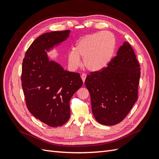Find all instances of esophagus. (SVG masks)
<instances>
[{
  "label": "esophagus",
  "instance_id": "1",
  "mask_svg": "<svg viewBox=\"0 0 159 159\" xmlns=\"http://www.w3.org/2000/svg\"><path fill=\"white\" fill-rule=\"evenodd\" d=\"M86 76H87V75H86L85 74H81V79H82V80H83V82L84 83L85 82V78H86Z\"/></svg>",
  "mask_w": 159,
  "mask_h": 159
}]
</instances>
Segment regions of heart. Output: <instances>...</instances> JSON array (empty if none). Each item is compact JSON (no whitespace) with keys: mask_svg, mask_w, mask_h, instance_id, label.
<instances>
[{"mask_svg":"<svg viewBox=\"0 0 159 159\" xmlns=\"http://www.w3.org/2000/svg\"><path fill=\"white\" fill-rule=\"evenodd\" d=\"M117 46L113 33L102 31L85 35L77 41L74 50L68 54V64L71 70L81 65V57L84 66L90 71H98L105 68L112 60Z\"/></svg>","mask_w":159,"mask_h":159,"instance_id":"b5f03b06","label":"heart"}]
</instances>
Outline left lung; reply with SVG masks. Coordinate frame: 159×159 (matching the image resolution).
Returning <instances> with one entry per match:
<instances>
[{"instance_id": "obj_1", "label": "left lung", "mask_w": 159, "mask_h": 159, "mask_svg": "<svg viewBox=\"0 0 159 159\" xmlns=\"http://www.w3.org/2000/svg\"><path fill=\"white\" fill-rule=\"evenodd\" d=\"M117 55L107 67L91 72L85 80L93 116L105 125L123 121L138 99L141 68L134 50L125 42Z\"/></svg>"}]
</instances>
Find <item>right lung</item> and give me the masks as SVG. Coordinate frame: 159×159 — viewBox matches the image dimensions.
<instances>
[{"instance_id": "1", "label": "right lung", "mask_w": 159, "mask_h": 159, "mask_svg": "<svg viewBox=\"0 0 159 159\" xmlns=\"http://www.w3.org/2000/svg\"><path fill=\"white\" fill-rule=\"evenodd\" d=\"M70 33L68 30L43 34L28 48L22 62L21 81L26 107L36 119L52 127L68 121L70 101L83 84L80 74L64 70L47 55Z\"/></svg>"}]
</instances>
